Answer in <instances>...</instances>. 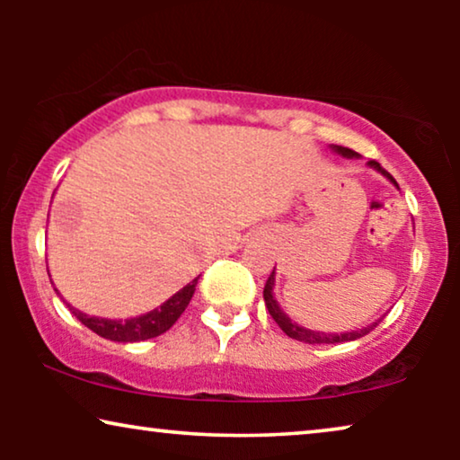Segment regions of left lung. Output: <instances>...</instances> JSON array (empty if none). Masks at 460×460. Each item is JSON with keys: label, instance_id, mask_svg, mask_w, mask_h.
Returning a JSON list of instances; mask_svg holds the SVG:
<instances>
[{"label": "left lung", "instance_id": "1", "mask_svg": "<svg viewBox=\"0 0 460 460\" xmlns=\"http://www.w3.org/2000/svg\"><path fill=\"white\" fill-rule=\"evenodd\" d=\"M332 153H337V155H341V156H345V159H358V153H354V150L351 148H345V146H335V144H332ZM368 167L370 169H375V172H379L381 175H385V178L392 181V184L398 188V181H395L392 175H389L385 169H383L379 163L376 161H368ZM274 285H276V268L272 270V274H270V279H268V282H266V287H263V301H266V307H268V312H270V316L274 318V323L280 326L282 331L287 332L288 337L291 339H297V341H304V343H345V341H356V339H360V337H364V335H368L370 331L375 329L376 324L381 323V318L379 320H375V323H370L368 326H364V329H358V331H348V332H323V331H312V329H305V326H301V324H297V323H293L291 318L287 316L285 312H282V307L279 305V301L274 299Z\"/></svg>", "mask_w": 460, "mask_h": 460}]
</instances>
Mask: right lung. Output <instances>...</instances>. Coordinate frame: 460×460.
Segmentation results:
<instances>
[{"label": "right lung", "mask_w": 460, "mask_h": 460, "mask_svg": "<svg viewBox=\"0 0 460 460\" xmlns=\"http://www.w3.org/2000/svg\"><path fill=\"white\" fill-rule=\"evenodd\" d=\"M197 282H199V276L192 282H188L184 288H180L178 293L172 295L167 301H163V304L159 307H155V310L140 314V316H134V318H125V320L90 316V314H84L81 310H77V307H73L71 304L66 305L68 310L73 312V316L77 318L79 323H84L87 329L96 332V335L111 339V341H119V343H137V341H146V339L159 337L165 331L172 329L175 320L181 316V312L186 310L188 304H190L194 288H197ZM56 291H58V288H56Z\"/></svg>", "instance_id": "obj_1"}]
</instances>
